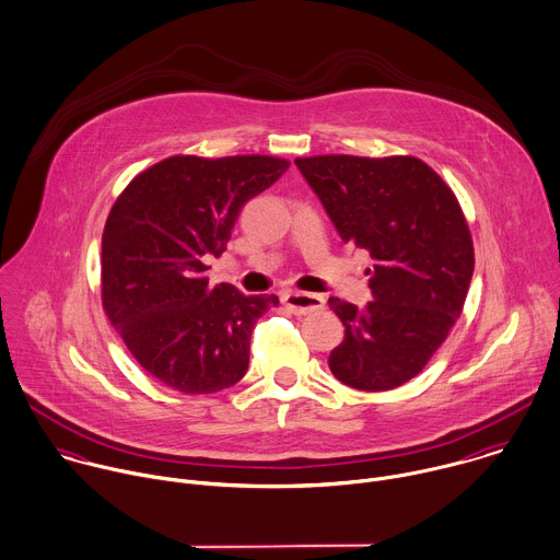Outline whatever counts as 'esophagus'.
Wrapping results in <instances>:
<instances>
[{"label": "esophagus", "instance_id": "34e87169", "mask_svg": "<svg viewBox=\"0 0 560 560\" xmlns=\"http://www.w3.org/2000/svg\"><path fill=\"white\" fill-rule=\"evenodd\" d=\"M283 305L292 314L305 316V314L320 312L325 307V299L320 294H310V292H288L283 294Z\"/></svg>", "mask_w": 560, "mask_h": 560}]
</instances>
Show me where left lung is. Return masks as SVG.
<instances>
[{"instance_id": "1", "label": "left lung", "mask_w": 560, "mask_h": 560, "mask_svg": "<svg viewBox=\"0 0 560 560\" xmlns=\"http://www.w3.org/2000/svg\"><path fill=\"white\" fill-rule=\"evenodd\" d=\"M345 244L375 259L364 307L329 299L345 340L329 355L342 384L382 393L417 377L463 314L474 240L452 187L410 154L294 159Z\"/></svg>"}]
</instances>
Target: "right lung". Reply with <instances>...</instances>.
Here are the masks:
<instances>
[{
  "label": "right lung",
  "mask_w": 560,
  "mask_h": 560,
  "mask_svg": "<svg viewBox=\"0 0 560 560\" xmlns=\"http://www.w3.org/2000/svg\"><path fill=\"white\" fill-rule=\"evenodd\" d=\"M288 159L167 156L117 196L102 233V307L139 366L185 395L235 386L250 334L275 294L209 285L242 207L268 189Z\"/></svg>",
  "instance_id": "right-lung-1"
}]
</instances>
